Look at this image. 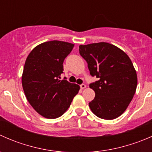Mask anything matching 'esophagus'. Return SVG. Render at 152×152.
<instances>
[{"label": "esophagus", "instance_id": "1", "mask_svg": "<svg viewBox=\"0 0 152 152\" xmlns=\"http://www.w3.org/2000/svg\"><path fill=\"white\" fill-rule=\"evenodd\" d=\"M80 87H81V89H82V90H84V89L86 88V85H85V84H82V85H80Z\"/></svg>", "mask_w": 152, "mask_h": 152}]
</instances>
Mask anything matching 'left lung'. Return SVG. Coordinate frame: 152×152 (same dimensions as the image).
Here are the masks:
<instances>
[{
  "mask_svg": "<svg viewBox=\"0 0 152 152\" xmlns=\"http://www.w3.org/2000/svg\"><path fill=\"white\" fill-rule=\"evenodd\" d=\"M79 53L87 62L90 75L99 79L90 85L96 94L89 103L91 111L106 120L119 117L137 88V73L130 58L121 49L104 42L79 45Z\"/></svg>",
  "mask_w": 152,
  "mask_h": 152,
  "instance_id": "1",
  "label": "left lung"
}]
</instances>
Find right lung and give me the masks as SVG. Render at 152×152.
<instances>
[{"instance_id": "1", "label": "right lung", "mask_w": 152, "mask_h": 152, "mask_svg": "<svg viewBox=\"0 0 152 152\" xmlns=\"http://www.w3.org/2000/svg\"><path fill=\"white\" fill-rule=\"evenodd\" d=\"M74 44L53 40L36 46L27 56L22 85L27 100L44 118L60 117L67 111L79 85L60 80L63 62Z\"/></svg>"}]
</instances>
